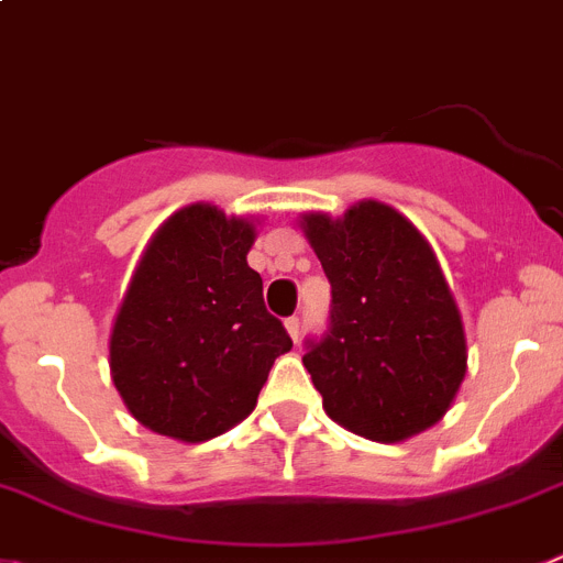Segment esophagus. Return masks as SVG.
Instances as JSON below:
<instances>
[{
  "instance_id": "34e87169",
  "label": "esophagus",
  "mask_w": 563,
  "mask_h": 563,
  "mask_svg": "<svg viewBox=\"0 0 563 563\" xmlns=\"http://www.w3.org/2000/svg\"><path fill=\"white\" fill-rule=\"evenodd\" d=\"M285 327H287V334H290V338L298 343V338H301V321H298V318L292 316V318H287Z\"/></svg>"
}]
</instances>
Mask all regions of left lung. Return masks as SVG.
<instances>
[{
  "label": "left lung",
  "mask_w": 563,
  "mask_h": 563,
  "mask_svg": "<svg viewBox=\"0 0 563 563\" xmlns=\"http://www.w3.org/2000/svg\"><path fill=\"white\" fill-rule=\"evenodd\" d=\"M301 229L332 285L329 329L303 368L340 427L368 441L419 435L450 410L466 376V334L435 251L379 200Z\"/></svg>",
  "instance_id": "1"
}]
</instances>
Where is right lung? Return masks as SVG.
<instances>
[{"mask_svg": "<svg viewBox=\"0 0 563 563\" xmlns=\"http://www.w3.org/2000/svg\"><path fill=\"white\" fill-rule=\"evenodd\" d=\"M256 229L211 203L175 211L133 271L111 329V379L133 419L184 443L209 441L256 407L292 349L247 267Z\"/></svg>", "mask_w": 563, "mask_h": 563, "instance_id": "add662e5", "label": "right lung"}]
</instances>
